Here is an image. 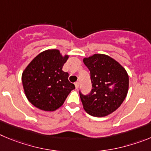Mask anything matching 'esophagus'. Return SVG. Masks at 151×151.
Instances as JSON below:
<instances>
[{"mask_svg":"<svg viewBox=\"0 0 151 151\" xmlns=\"http://www.w3.org/2000/svg\"><path fill=\"white\" fill-rule=\"evenodd\" d=\"M74 85H75V88L77 89L79 88V86H80V83H79V82H76L75 83H74Z\"/></svg>","mask_w":151,"mask_h":151,"instance_id":"esophagus-1","label":"esophagus"}]
</instances>
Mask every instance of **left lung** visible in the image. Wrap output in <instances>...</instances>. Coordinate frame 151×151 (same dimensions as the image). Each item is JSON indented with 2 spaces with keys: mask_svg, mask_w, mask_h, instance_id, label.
<instances>
[{
  "mask_svg": "<svg viewBox=\"0 0 151 151\" xmlns=\"http://www.w3.org/2000/svg\"><path fill=\"white\" fill-rule=\"evenodd\" d=\"M83 62L90 71L92 82L89 94L79 92L84 110L91 116H107L116 111L126 99L128 74L119 63L104 54L85 58Z\"/></svg>",
  "mask_w": 151,
  "mask_h": 151,
  "instance_id": "left-lung-1",
  "label": "left lung"
}]
</instances>
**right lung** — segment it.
<instances>
[{"label": "right lung", "mask_w": 151, "mask_h": 151, "mask_svg": "<svg viewBox=\"0 0 151 151\" xmlns=\"http://www.w3.org/2000/svg\"><path fill=\"white\" fill-rule=\"evenodd\" d=\"M68 56L58 50L40 52L23 71V88L28 101L36 108L53 111L63 104L75 86L69 82L68 73L62 67Z\"/></svg>", "instance_id": "add662e5"}]
</instances>
